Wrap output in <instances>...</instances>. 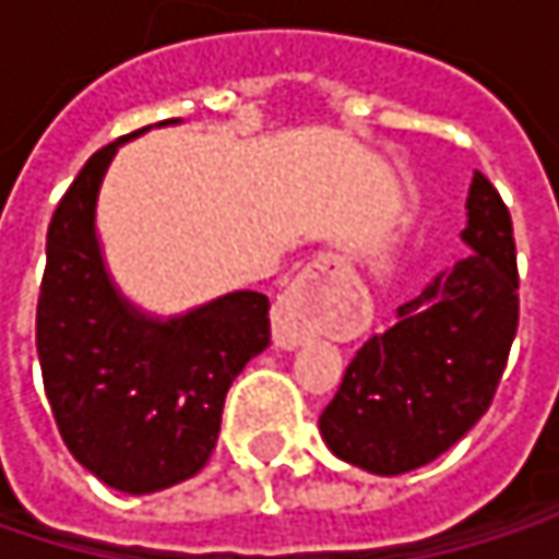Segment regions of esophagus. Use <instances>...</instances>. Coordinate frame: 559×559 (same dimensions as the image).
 I'll return each mask as SVG.
<instances>
[{
	"label": "esophagus",
	"mask_w": 559,
	"mask_h": 559,
	"mask_svg": "<svg viewBox=\"0 0 559 559\" xmlns=\"http://www.w3.org/2000/svg\"><path fill=\"white\" fill-rule=\"evenodd\" d=\"M340 275H346L343 259H336V255H313L294 278L284 284V290H281L275 307H272L275 346L297 349L313 333H326L333 326V320L323 310L317 290H320L323 281L340 278Z\"/></svg>",
	"instance_id": "obj_1"
}]
</instances>
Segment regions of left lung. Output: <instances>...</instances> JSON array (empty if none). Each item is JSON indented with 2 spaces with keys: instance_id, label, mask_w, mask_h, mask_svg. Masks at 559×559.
<instances>
[{
  "instance_id": "1",
  "label": "left lung",
  "mask_w": 559,
  "mask_h": 559,
  "mask_svg": "<svg viewBox=\"0 0 559 559\" xmlns=\"http://www.w3.org/2000/svg\"><path fill=\"white\" fill-rule=\"evenodd\" d=\"M469 255L397 307L320 414L326 447L376 476L427 466L489 411L518 330L511 216L486 174L466 197Z\"/></svg>"
}]
</instances>
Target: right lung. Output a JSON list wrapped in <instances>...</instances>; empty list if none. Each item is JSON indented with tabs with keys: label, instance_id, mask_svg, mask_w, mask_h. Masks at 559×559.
<instances>
[{
	"label": "right lung",
	"instance_id": "right-lung-1",
	"mask_svg": "<svg viewBox=\"0 0 559 559\" xmlns=\"http://www.w3.org/2000/svg\"><path fill=\"white\" fill-rule=\"evenodd\" d=\"M148 129L99 148L60 197L35 323L45 394L67 450L129 496L177 486L206 466L226 391L272 343V304L259 290L162 320L132 307L109 278L96 236L99 183L116 148Z\"/></svg>",
	"mask_w": 559,
	"mask_h": 559
}]
</instances>
